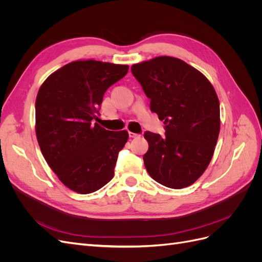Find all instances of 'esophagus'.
<instances>
[{
    "mask_svg": "<svg viewBox=\"0 0 262 262\" xmlns=\"http://www.w3.org/2000/svg\"><path fill=\"white\" fill-rule=\"evenodd\" d=\"M129 137H130L131 139H136V138H139V137H140V134L133 133V132H129Z\"/></svg>",
    "mask_w": 262,
    "mask_h": 262,
    "instance_id": "34e87169",
    "label": "esophagus"
}]
</instances>
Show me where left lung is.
Here are the masks:
<instances>
[{
  "instance_id": "obj_1",
  "label": "left lung",
  "mask_w": 262,
  "mask_h": 262,
  "mask_svg": "<svg viewBox=\"0 0 262 262\" xmlns=\"http://www.w3.org/2000/svg\"><path fill=\"white\" fill-rule=\"evenodd\" d=\"M165 137L146 131L149 176L171 189L192 185L209 166L220 133V102L212 84L185 61L158 57L131 67Z\"/></svg>"
}]
</instances>
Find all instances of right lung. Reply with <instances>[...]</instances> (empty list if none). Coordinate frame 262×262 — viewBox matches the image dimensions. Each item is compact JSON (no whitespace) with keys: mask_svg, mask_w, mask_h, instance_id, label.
Listing matches in <instances>:
<instances>
[{"mask_svg":"<svg viewBox=\"0 0 262 262\" xmlns=\"http://www.w3.org/2000/svg\"><path fill=\"white\" fill-rule=\"evenodd\" d=\"M129 67L75 61L55 71L36 98V134L45 160L71 190L86 194L114 177L118 154L129 133L109 131L94 120L105 92Z\"/></svg>","mask_w":262,"mask_h":262,"instance_id":"add662e5","label":"right lung"}]
</instances>
